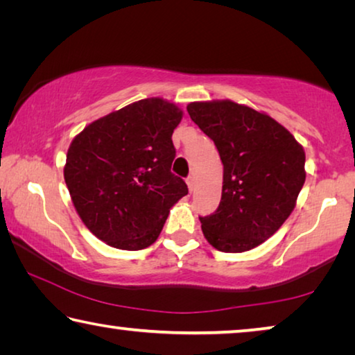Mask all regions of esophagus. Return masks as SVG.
Listing matches in <instances>:
<instances>
[{"label":"esophagus","instance_id":"1","mask_svg":"<svg viewBox=\"0 0 355 355\" xmlns=\"http://www.w3.org/2000/svg\"><path fill=\"white\" fill-rule=\"evenodd\" d=\"M186 183H188V188H189L191 192L194 191V188H196V178H194V177L189 175L188 178H186Z\"/></svg>","mask_w":355,"mask_h":355}]
</instances>
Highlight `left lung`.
I'll list each match as a JSON object with an SVG mask.
<instances>
[{"label": "left lung", "instance_id": "left-lung-1", "mask_svg": "<svg viewBox=\"0 0 355 355\" xmlns=\"http://www.w3.org/2000/svg\"><path fill=\"white\" fill-rule=\"evenodd\" d=\"M186 110L224 164L220 203L200 218L203 235L220 252L254 249L296 207L305 182L304 148L277 120L232 100L194 101Z\"/></svg>", "mask_w": 355, "mask_h": 355}]
</instances>
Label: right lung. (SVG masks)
I'll return each instance as SVG.
<instances>
[{
  "mask_svg": "<svg viewBox=\"0 0 355 355\" xmlns=\"http://www.w3.org/2000/svg\"><path fill=\"white\" fill-rule=\"evenodd\" d=\"M182 117L171 101L146 98L89 123L71 141L64 166L71 202L84 225L111 248H148L188 194L171 172L172 133Z\"/></svg>",
  "mask_w": 355,
  "mask_h": 355,
  "instance_id": "add662e5",
  "label": "right lung"
}]
</instances>
